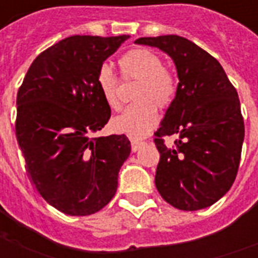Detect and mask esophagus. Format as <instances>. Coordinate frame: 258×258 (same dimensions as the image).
<instances>
[{"mask_svg": "<svg viewBox=\"0 0 258 258\" xmlns=\"http://www.w3.org/2000/svg\"><path fill=\"white\" fill-rule=\"evenodd\" d=\"M145 145V142L144 141H138V140H131V149H133V152H137L138 149H140L141 146Z\"/></svg>", "mask_w": 258, "mask_h": 258, "instance_id": "obj_1", "label": "esophagus"}]
</instances>
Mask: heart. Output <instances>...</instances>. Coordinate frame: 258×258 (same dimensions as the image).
I'll return each instance as SVG.
<instances>
[{
	"label": "heart",
	"mask_w": 258,
	"mask_h": 258,
	"mask_svg": "<svg viewBox=\"0 0 258 258\" xmlns=\"http://www.w3.org/2000/svg\"><path fill=\"white\" fill-rule=\"evenodd\" d=\"M121 79L137 80L134 102L120 116L113 118V130L131 138H142L156 125L157 109H167L178 92V79L171 69L164 66L163 58L148 48H134L118 59ZM96 84L106 105L120 107L118 79L109 64H101L96 72Z\"/></svg>",
	"instance_id": "obj_1"
}]
</instances>
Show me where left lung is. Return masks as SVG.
<instances>
[{
  "label": "left lung",
  "mask_w": 258,
  "mask_h": 258,
  "mask_svg": "<svg viewBox=\"0 0 258 258\" xmlns=\"http://www.w3.org/2000/svg\"><path fill=\"white\" fill-rule=\"evenodd\" d=\"M137 44L173 58L178 92L155 133L160 153L155 184L175 209L195 211L214 205L238 174L244 123L238 92L214 56L179 36L142 37ZM178 135L173 148L164 137Z\"/></svg>",
  "instance_id": "left-lung-1"
}]
</instances>
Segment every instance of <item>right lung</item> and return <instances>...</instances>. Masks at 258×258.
I'll return each mask as SVG.
<instances>
[{
  "label": "right lung",
  "instance_id": "right-lung-1",
  "mask_svg": "<svg viewBox=\"0 0 258 258\" xmlns=\"http://www.w3.org/2000/svg\"><path fill=\"white\" fill-rule=\"evenodd\" d=\"M130 36H72L42 51L19 87L15 131L38 194L69 216H90L117 190L131 152L124 134L96 137L110 107L96 72Z\"/></svg>",
  "mask_w": 258,
  "mask_h": 258
}]
</instances>
